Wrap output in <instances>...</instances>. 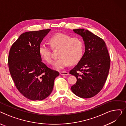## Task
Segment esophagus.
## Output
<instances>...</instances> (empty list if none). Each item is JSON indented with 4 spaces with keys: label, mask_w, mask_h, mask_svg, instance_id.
Returning <instances> with one entry per match:
<instances>
[{
    "label": "esophagus",
    "mask_w": 126,
    "mask_h": 126,
    "mask_svg": "<svg viewBox=\"0 0 126 126\" xmlns=\"http://www.w3.org/2000/svg\"><path fill=\"white\" fill-rule=\"evenodd\" d=\"M60 74L62 76H67L69 75L68 72L66 71H60Z\"/></svg>",
    "instance_id": "esophagus-1"
}]
</instances>
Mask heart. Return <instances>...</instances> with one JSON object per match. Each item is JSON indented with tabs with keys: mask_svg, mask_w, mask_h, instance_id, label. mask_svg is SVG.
<instances>
[{
	"mask_svg": "<svg viewBox=\"0 0 126 126\" xmlns=\"http://www.w3.org/2000/svg\"><path fill=\"white\" fill-rule=\"evenodd\" d=\"M49 42L54 48H60L59 57L53 63V67L56 69H62L71 63L74 64L80 60L83 56V44L79 37H71L62 32H58L51 36ZM39 54L41 58L48 63L52 61L50 48L42 43L39 46Z\"/></svg>",
	"mask_w": 126,
	"mask_h": 126,
	"instance_id": "obj_1",
	"label": "heart"
}]
</instances>
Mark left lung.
<instances>
[{"instance_id":"1","label":"left lung","mask_w":126,"mask_h":126,"mask_svg":"<svg viewBox=\"0 0 126 126\" xmlns=\"http://www.w3.org/2000/svg\"><path fill=\"white\" fill-rule=\"evenodd\" d=\"M73 31L82 37L85 51L80 61L69 72L77 79L71 89L79 97L90 98L102 90L106 81L110 69V56L102 38L83 29Z\"/></svg>"}]
</instances>
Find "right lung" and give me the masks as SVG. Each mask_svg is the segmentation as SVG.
I'll return each instance as SVG.
<instances>
[{
  "mask_svg": "<svg viewBox=\"0 0 126 126\" xmlns=\"http://www.w3.org/2000/svg\"><path fill=\"white\" fill-rule=\"evenodd\" d=\"M50 29L23 33L12 45L8 64L16 88L26 98L41 101L48 97L59 73L42 62L39 46Z\"/></svg>",
  "mask_w": 126,
  "mask_h": 126,
  "instance_id": "1",
  "label": "right lung"
}]
</instances>
